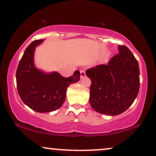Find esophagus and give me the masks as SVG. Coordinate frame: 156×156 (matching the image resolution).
<instances>
[{"instance_id": "1", "label": "esophagus", "mask_w": 156, "mask_h": 156, "mask_svg": "<svg viewBox=\"0 0 156 156\" xmlns=\"http://www.w3.org/2000/svg\"><path fill=\"white\" fill-rule=\"evenodd\" d=\"M80 78H83L85 76V72L83 70H81L80 71Z\"/></svg>"}]
</instances>
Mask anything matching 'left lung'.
Masks as SVG:
<instances>
[{"label":"left lung","instance_id":"obj_1","mask_svg":"<svg viewBox=\"0 0 156 156\" xmlns=\"http://www.w3.org/2000/svg\"><path fill=\"white\" fill-rule=\"evenodd\" d=\"M119 54L107 65L100 64L85 71L91 80L90 104L106 115H119L126 110L139 90V66L126 46L118 47Z\"/></svg>","mask_w":156,"mask_h":156}]
</instances>
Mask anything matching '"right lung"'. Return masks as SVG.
<instances>
[{
    "label": "right lung",
    "instance_id": "right-lung-1",
    "mask_svg": "<svg viewBox=\"0 0 156 156\" xmlns=\"http://www.w3.org/2000/svg\"><path fill=\"white\" fill-rule=\"evenodd\" d=\"M44 39L35 40L28 46L17 66V92L25 104L40 113L55 111L65 102L66 90L71 84L80 80V72L64 78L56 71L47 73L35 66V49Z\"/></svg>",
    "mask_w": 156,
    "mask_h": 156
}]
</instances>
